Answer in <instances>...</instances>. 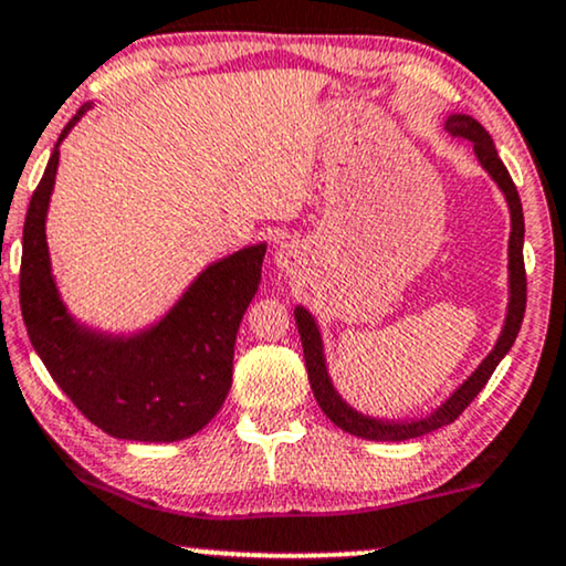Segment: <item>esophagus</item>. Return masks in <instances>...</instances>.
Instances as JSON below:
<instances>
[{"label": "esophagus", "instance_id": "obj_1", "mask_svg": "<svg viewBox=\"0 0 566 566\" xmlns=\"http://www.w3.org/2000/svg\"><path fill=\"white\" fill-rule=\"evenodd\" d=\"M295 261H297L295 245H292V242H282V245H279V250H276V263H279V266L292 269V266H295Z\"/></svg>", "mask_w": 566, "mask_h": 566}]
</instances>
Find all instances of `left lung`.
Listing matches in <instances>:
<instances>
[{
    "mask_svg": "<svg viewBox=\"0 0 566 566\" xmlns=\"http://www.w3.org/2000/svg\"><path fill=\"white\" fill-rule=\"evenodd\" d=\"M443 130L452 135V138L473 143L478 164H481L485 175L496 182V188L502 190L506 209H510V248H506V259H510V263H506V287H510V297H506L504 324H502V332L496 336V342H493L491 353L481 360V366L464 378V381L457 386L452 395L443 399L439 407H433L431 412L420 415V418H376V415L355 410V407L349 405L339 391H336L332 374H328V366H326L324 336H321L318 321L305 305H295V324L300 332V342H303L305 368H307V378H311L313 397H316L318 407L324 410V415L334 426H339L342 431L360 436V439H368V441L418 439V436H426L431 431H439L443 426L454 423V420L462 415L464 407L478 397V391L489 384L491 374L496 370L499 363L504 360V355L512 349L522 326V316H525L527 282H525V261H522L525 219H522V203H520L517 188H514L510 171H506L502 159H499L491 135L485 133V127L478 123L475 117H470V114H462V112L449 114L447 123H443Z\"/></svg>",
    "mask_w": 566,
    "mask_h": 566,
    "instance_id": "1",
    "label": "left lung"
}]
</instances>
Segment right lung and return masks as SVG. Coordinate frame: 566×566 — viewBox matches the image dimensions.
Listing matches in <instances>:
<instances>
[{
    "mask_svg": "<svg viewBox=\"0 0 566 566\" xmlns=\"http://www.w3.org/2000/svg\"><path fill=\"white\" fill-rule=\"evenodd\" d=\"M91 106L62 130L28 206L20 311L46 370L93 426L125 441L190 439L211 423L232 386L234 339L259 292L266 242L209 263L164 316L135 332H106L75 318L56 287L46 217L60 146Z\"/></svg>",
    "mask_w": 566,
    "mask_h": 566,
    "instance_id": "obj_1",
    "label": "right lung"
}]
</instances>
